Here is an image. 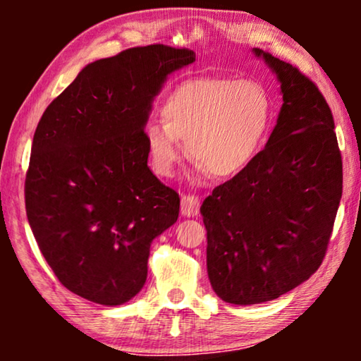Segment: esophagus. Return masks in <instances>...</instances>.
I'll use <instances>...</instances> for the list:
<instances>
[{"label": "esophagus", "instance_id": "esophagus-1", "mask_svg": "<svg viewBox=\"0 0 361 361\" xmlns=\"http://www.w3.org/2000/svg\"><path fill=\"white\" fill-rule=\"evenodd\" d=\"M200 210V200L197 195L185 194L180 200V214L184 216H195Z\"/></svg>", "mask_w": 361, "mask_h": 361}]
</instances>
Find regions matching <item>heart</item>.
<instances>
[{
    "label": "heart",
    "mask_w": 361,
    "mask_h": 361,
    "mask_svg": "<svg viewBox=\"0 0 361 361\" xmlns=\"http://www.w3.org/2000/svg\"><path fill=\"white\" fill-rule=\"evenodd\" d=\"M161 116L162 121L145 128L149 164L157 176L174 172L187 141L197 171L233 177L259 154L273 120V100L255 80L190 78L166 97Z\"/></svg>",
    "instance_id": "b5f03b06"
}]
</instances>
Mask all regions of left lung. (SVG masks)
I'll return each instance as SVG.
<instances>
[{
    "mask_svg": "<svg viewBox=\"0 0 361 361\" xmlns=\"http://www.w3.org/2000/svg\"><path fill=\"white\" fill-rule=\"evenodd\" d=\"M253 52L281 83L278 123L256 159L200 207L210 284L238 305L278 299L319 269L343 182L334 116L317 85L269 52Z\"/></svg>",
    "mask_w": 361,
    "mask_h": 361,
    "instance_id": "left-lung-1",
    "label": "left lung"
}]
</instances>
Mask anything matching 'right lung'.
<instances>
[{
	"label": "right lung",
	"instance_id": "1",
	"mask_svg": "<svg viewBox=\"0 0 361 361\" xmlns=\"http://www.w3.org/2000/svg\"><path fill=\"white\" fill-rule=\"evenodd\" d=\"M195 61L164 44L88 63L46 108L24 184L39 250L63 288L120 305L147 278L152 240L180 199L147 167L145 126L169 73Z\"/></svg>",
	"mask_w": 361,
	"mask_h": 361
}]
</instances>
